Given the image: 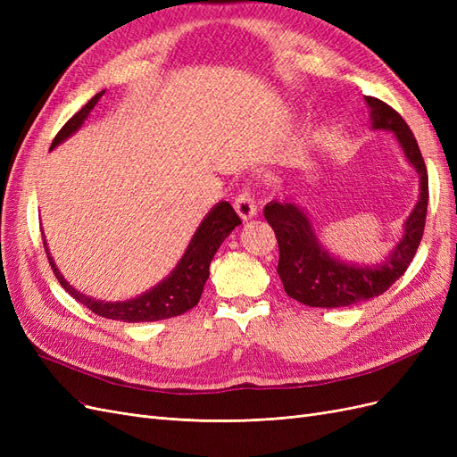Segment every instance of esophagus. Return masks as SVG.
I'll return each mask as SVG.
<instances>
[{
	"label": "esophagus",
	"mask_w": 457,
	"mask_h": 457,
	"mask_svg": "<svg viewBox=\"0 0 457 457\" xmlns=\"http://www.w3.org/2000/svg\"><path fill=\"white\" fill-rule=\"evenodd\" d=\"M234 210H237V213L240 215L242 220H247L255 217L257 213V205H255V200L252 196V192L244 188L240 195L237 196V200H234Z\"/></svg>",
	"instance_id": "obj_1"
}]
</instances>
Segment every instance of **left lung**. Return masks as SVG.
<instances>
[{
	"label": "left lung",
	"instance_id": "8db88e82",
	"mask_svg": "<svg viewBox=\"0 0 457 457\" xmlns=\"http://www.w3.org/2000/svg\"><path fill=\"white\" fill-rule=\"evenodd\" d=\"M373 129L393 131L411 168L420 175V200L404 223V237L379 265H351L329 255L318 242L311 219L294 202L265 205V219L278 240V276L286 294L309 307L336 309L373 299L386 292L406 272L423 238L428 177L416 137L395 108L366 96Z\"/></svg>",
	"mask_w": 457,
	"mask_h": 457
}]
</instances>
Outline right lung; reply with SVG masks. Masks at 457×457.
<instances>
[{
	"mask_svg": "<svg viewBox=\"0 0 457 457\" xmlns=\"http://www.w3.org/2000/svg\"><path fill=\"white\" fill-rule=\"evenodd\" d=\"M104 91L96 93L93 99L76 112L71 120H68L62 129L54 137L51 148L61 145L66 141L68 137L74 135L84 120L89 116L91 110L95 108L96 101L101 99ZM242 223L237 212L232 210V205L228 202H219L215 207H212V212L204 217L200 227L196 228L195 237H192L187 252L183 253L181 261L177 262V267L171 270L168 278H163L160 284H156L152 289H148L146 294L129 299V301H99V299H91L84 294H79L76 287H72L64 280V276L61 270L54 265L53 257L49 255L47 250V242L44 238V247L49 259V265L57 276V280L61 286L71 294L76 301H79L81 305H86L91 312L99 314L103 318H110V320H121V322H156L163 320V318H171L179 316L187 311H190L195 305H198V301L204 292V284L210 278V265L212 259L217 253L219 245L223 244V240L228 237V234L237 228Z\"/></svg>",
	"mask_w": 457,
	"mask_h": 457,
	"instance_id": "obj_1",
	"label": "right lung"
}]
</instances>
